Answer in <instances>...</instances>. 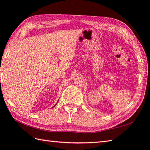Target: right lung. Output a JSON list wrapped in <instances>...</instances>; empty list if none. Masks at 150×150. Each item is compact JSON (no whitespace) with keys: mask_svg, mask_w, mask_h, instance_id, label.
<instances>
[{"mask_svg":"<svg viewBox=\"0 0 150 150\" xmlns=\"http://www.w3.org/2000/svg\"><path fill=\"white\" fill-rule=\"evenodd\" d=\"M56 104H57V103H56ZM56 104H55V105H54V107H55V105H56Z\"/></svg>","mask_w":150,"mask_h":150,"instance_id":"1","label":"right lung"}]
</instances>
